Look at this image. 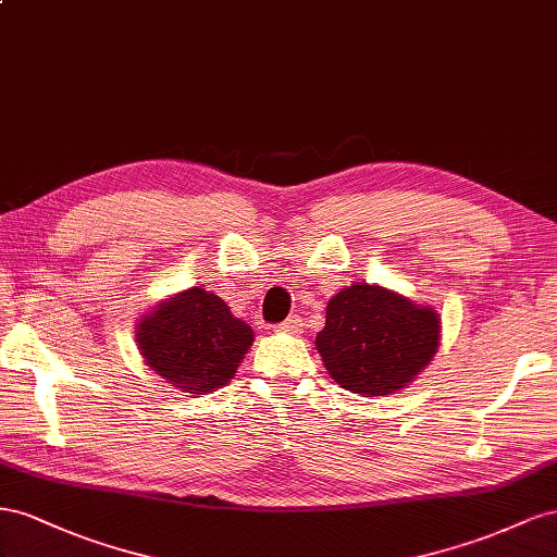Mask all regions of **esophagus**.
Instances as JSON below:
<instances>
[{"mask_svg":"<svg viewBox=\"0 0 557 557\" xmlns=\"http://www.w3.org/2000/svg\"><path fill=\"white\" fill-rule=\"evenodd\" d=\"M277 331H284V333H300V331H304V320H300L298 314H289L287 320H284L282 324H277Z\"/></svg>","mask_w":557,"mask_h":557,"instance_id":"obj_1","label":"esophagus"}]
</instances>
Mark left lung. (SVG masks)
Segmentation results:
<instances>
[{"mask_svg": "<svg viewBox=\"0 0 557 557\" xmlns=\"http://www.w3.org/2000/svg\"><path fill=\"white\" fill-rule=\"evenodd\" d=\"M441 314L408 296L352 282L329 300L314 345L324 369L355 394L387 396L408 387L434 359Z\"/></svg>", "mask_w": 557, "mask_h": 557, "instance_id": "left-lung-1", "label": "left lung"}]
</instances>
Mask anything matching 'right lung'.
I'll list each match as a JSON object with an SVG mask.
<instances>
[{
    "label": "right lung",
    "instance_id": "right-lung-1",
    "mask_svg": "<svg viewBox=\"0 0 557 557\" xmlns=\"http://www.w3.org/2000/svg\"><path fill=\"white\" fill-rule=\"evenodd\" d=\"M135 343L147 367L174 389L208 394L231 383L253 331L214 292L190 287L141 314Z\"/></svg>",
    "mask_w": 557,
    "mask_h": 557
}]
</instances>
